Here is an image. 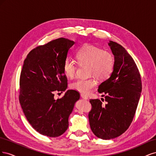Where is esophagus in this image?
I'll return each instance as SVG.
<instances>
[{
  "mask_svg": "<svg viewBox=\"0 0 156 156\" xmlns=\"http://www.w3.org/2000/svg\"><path fill=\"white\" fill-rule=\"evenodd\" d=\"M81 97L83 99H84V100H88V97L86 95H84V94H81Z\"/></svg>",
  "mask_w": 156,
  "mask_h": 156,
  "instance_id": "1",
  "label": "esophagus"
}]
</instances>
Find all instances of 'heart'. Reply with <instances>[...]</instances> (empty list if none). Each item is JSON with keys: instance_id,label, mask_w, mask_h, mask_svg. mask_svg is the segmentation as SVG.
I'll list each match as a JSON object with an SVG mask.
<instances>
[{"instance_id": "b5f03b06", "label": "heart", "mask_w": 156, "mask_h": 156, "mask_svg": "<svg viewBox=\"0 0 156 156\" xmlns=\"http://www.w3.org/2000/svg\"><path fill=\"white\" fill-rule=\"evenodd\" d=\"M76 58L80 65H88L89 75L98 79H106L112 73L115 66V58L111 52L103 50L100 47L92 44L82 46L76 53ZM65 75L73 78L77 72V66L70 58H66L62 64ZM95 77L79 79L71 84V88L84 94H88L97 85Z\"/></svg>"}]
</instances>
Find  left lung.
I'll use <instances>...</instances> for the list:
<instances>
[{
    "instance_id": "left-lung-1",
    "label": "left lung",
    "mask_w": 156,
    "mask_h": 156,
    "mask_svg": "<svg viewBox=\"0 0 156 156\" xmlns=\"http://www.w3.org/2000/svg\"><path fill=\"white\" fill-rule=\"evenodd\" d=\"M108 44L115 56L114 68L98 90L107 103L103 105L98 99L90 100L88 114L94 134L104 140L116 138L127 129L142 92L140 75L133 59L121 45L112 41Z\"/></svg>"
}]
</instances>
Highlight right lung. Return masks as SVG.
Returning a JSON list of instances; mask_svg holds the SVG:
<instances>
[{
  "instance_id": "1",
  "label": "right lung",
  "mask_w": 156,
  "mask_h": 156,
  "mask_svg": "<svg viewBox=\"0 0 156 156\" xmlns=\"http://www.w3.org/2000/svg\"><path fill=\"white\" fill-rule=\"evenodd\" d=\"M73 41L60 37L37 46L28 54L20 75L19 100L30 124L40 134L56 137L67 130L68 118L79 93L68 90L60 99L55 92H64L68 79L62 69Z\"/></svg>"
}]
</instances>
